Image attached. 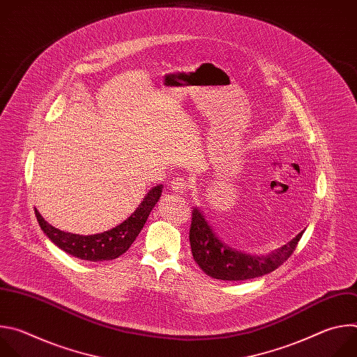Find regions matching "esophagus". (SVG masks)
Listing matches in <instances>:
<instances>
[{"mask_svg": "<svg viewBox=\"0 0 357 357\" xmlns=\"http://www.w3.org/2000/svg\"><path fill=\"white\" fill-rule=\"evenodd\" d=\"M171 189L174 190V192H176V193H183V192H186L188 189H189V182L183 178V176H178V178H175L172 182H171Z\"/></svg>", "mask_w": 357, "mask_h": 357, "instance_id": "esophagus-1", "label": "esophagus"}]
</instances>
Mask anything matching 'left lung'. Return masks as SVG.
<instances>
[{
  "label": "left lung",
  "mask_w": 357,
  "mask_h": 357,
  "mask_svg": "<svg viewBox=\"0 0 357 357\" xmlns=\"http://www.w3.org/2000/svg\"><path fill=\"white\" fill-rule=\"evenodd\" d=\"M302 233L303 230L266 257L250 256L223 244L203 213L193 208L189 241L195 261L208 275L223 281H243L266 275L282 266L295 251Z\"/></svg>",
  "instance_id": "left-lung-1"
}]
</instances>
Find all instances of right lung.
<instances>
[{
    "instance_id": "obj_1",
    "label": "right lung",
    "mask_w": 357,
    "mask_h": 357,
    "mask_svg": "<svg viewBox=\"0 0 357 357\" xmlns=\"http://www.w3.org/2000/svg\"><path fill=\"white\" fill-rule=\"evenodd\" d=\"M162 193V185L152 188L137 211L121 225L117 227L107 230L100 234L91 236H80L62 231L54 226H50L38 211H35L36 220L42 229V231L49 237V240L56 244L63 251L72 254L73 257L87 261H105V260H114L124 254L137 236L139 234L141 229L144 227L151 211L157 205L158 199Z\"/></svg>"
}]
</instances>
